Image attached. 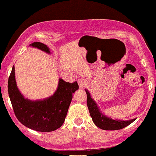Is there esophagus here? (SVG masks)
Listing matches in <instances>:
<instances>
[{
  "label": "esophagus",
  "instance_id": "1",
  "mask_svg": "<svg viewBox=\"0 0 156 156\" xmlns=\"http://www.w3.org/2000/svg\"><path fill=\"white\" fill-rule=\"evenodd\" d=\"M78 85H79V87L80 89H83L87 85V82L85 79H78Z\"/></svg>",
  "mask_w": 156,
  "mask_h": 156
}]
</instances>
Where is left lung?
I'll list each match as a JSON object with an SVG mask.
<instances>
[{
    "label": "left lung",
    "instance_id": "1",
    "mask_svg": "<svg viewBox=\"0 0 156 156\" xmlns=\"http://www.w3.org/2000/svg\"><path fill=\"white\" fill-rule=\"evenodd\" d=\"M86 93L87 95V106H88L89 114L91 117L92 118L93 122L96 126L101 129L106 130H120L125 128L128 125L131 124L136 119H130V120H118V119H112L111 117H108L103 114L98 108L95 101L91 98L90 93L87 89H86Z\"/></svg>",
    "mask_w": 156,
    "mask_h": 156
}]
</instances>
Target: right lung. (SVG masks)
I'll return each instance as SVG.
<instances>
[{
  "mask_svg": "<svg viewBox=\"0 0 156 156\" xmlns=\"http://www.w3.org/2000/svg\"><path fill=\"white\" fill-rule=\"evenodd\" d=\"M45 53H51L46 44L33 42L30 44ZM78 89L77 81L69 83L59 78L57 90L50 98L40 101L25 98L17 87L15 66L8 80V92L16 117L27 128L39 132H51L63 125L73 94Z\"/></svg>",
  "mask_w": 156,
  "mask_h": 156,
  "instance_id": "add662e5",
  "label": "right lung"
}]
</instances>
